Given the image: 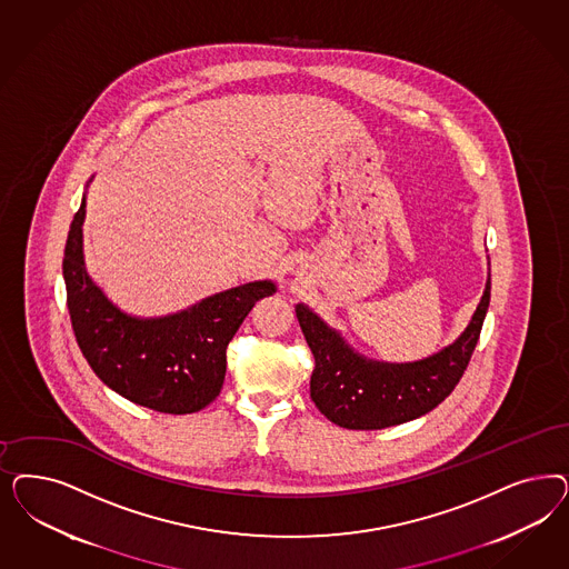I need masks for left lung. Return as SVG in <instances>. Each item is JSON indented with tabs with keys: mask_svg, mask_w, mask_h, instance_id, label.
<instances>
[{
	"mask_svg": "<svg viewBox=\"0 0 569 569\" xmlns=\"http://www.w3.org/2000/svg\"><path fill=\"white\" fill-rule=\"evenodd\" d=\"M490 306V274L476 312L459 337L415 362H386L362 356L312 308L295 313L312 349L316 368L310 396L329 421L346 429H386L419 419L443 402L465 372Z\"/></svg>",
	"mask_w": 569,
	"mask_h": 569,
	"instance_id": "8db88e82",
	"label": "left lung"
}]
</instances>
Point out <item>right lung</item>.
Wrapping results in <instances>:
<instances>
[{
    "label": "right lung",
    "instance_id": "1",
    "mask_svg": "<svg viewBox=\"0 0 569 569\" xmlns=\"http://www.w3.org/2000/svg\"><path fill=\"white\" fill-rule=\"evenodd\" d=\"M86 204L88 192L69 230L62 276L74 339L88 365L129 402L167 415L201 410L220 396L230 339L257 301L276 293V282H247L167 316H131L86 270Z\"/></svg>",
    "mask_w": 569,
    "mask_h": 569
}]
</instances>
